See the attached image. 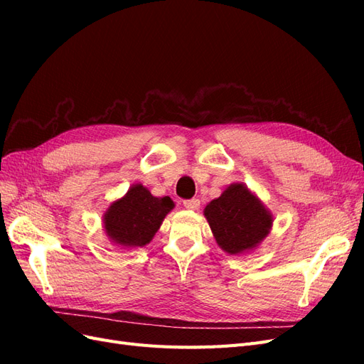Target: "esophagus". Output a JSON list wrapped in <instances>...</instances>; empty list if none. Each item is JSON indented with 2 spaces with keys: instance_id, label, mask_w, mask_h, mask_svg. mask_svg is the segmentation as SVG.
<instances>
[{
  "instance_id": "esophagus-1",
  "label": "esophagus",
  "mask_w": 364,
  "mask_h": 364,
  "mask_svg": "<svg viewBox=\"0 0 364 364\" xmlns=\"http://www.w3.org/2000/svg\"><path fill=\"white\" fill-rule=\"evenodd\" d=\"M183 206L190 211H196L200 206V200L199 199H191V200H183Z\"/></svg>"
}]
</instances>
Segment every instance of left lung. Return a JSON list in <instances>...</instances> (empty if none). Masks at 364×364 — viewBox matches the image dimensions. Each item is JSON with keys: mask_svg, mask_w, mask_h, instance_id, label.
Returning <instances> with one entry per match:
<instances>
[{"mask_svg": "<svg viewBox=\"0 0 364 364\" xmlns=\"http://www.w3.org/2000/svg\"><path fill=\"white\" fill-rule=\"evenodd\" d=\"M203 215L217 245L229 255H243L259 247L273 225L270 209L243 182L226 186L205 206Z\"/></svg>", "mask_w": 364, "mask_h": 364, "instance_id": "obj_1", "label": "left lung"}]
</instances>
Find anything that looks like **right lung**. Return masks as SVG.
Here are the masks:
<instances>
[{
	"mask_svg": "<svg viewBox=\"0 0 364 364\" xmlns=\"http://www.w3.org/2000/svg\"><path fill=\"white\" fill-rule=\"evenodd\" d=\"M173 208L174 202L168 196L156 197L142 183H134L123 197L107 206L103 214L105 234L121 249L144 247Z\"/></svg>",
	"mask_w": 364,
	"mask_h": 364,
	"instance_id": "1",
	"label": "right lung"
}]
</instances>
